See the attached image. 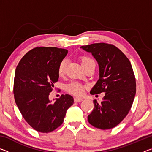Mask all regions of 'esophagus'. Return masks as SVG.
<instances>
[{
	"label": "esophagus",
	"instance_id": "esophagus-1",
	"mask_svg": "<svg viewBox=\"0 0 152 152\" xmlns=\"http://www.w3.org/2000/svg\"><path fill=\"white\" fill-rule=\"evenodd\" d=\"M82 101H83V99H81V98H79V97L74 98V102H81Z\"/></svg>",
	"mask_w": 152,
	"mask_h": 152
}]
</instances>
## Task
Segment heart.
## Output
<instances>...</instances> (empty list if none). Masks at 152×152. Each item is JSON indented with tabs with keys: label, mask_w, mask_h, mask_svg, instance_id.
<instances>
[{
	"label": "heart",
	"mask_w": 152,
	"mask_h": 152,
	"mask_svg": "<svg viewBox=\"0 0 152 152\" xmlns=\"http://www.w3.org/2000/svg\"><path fill=\"white\" fill-rule=\"evenodd\" d=\"M92 62H94V61L88 56H82L81 57V64L84 68H85L87 65H88L89 64ZM66 66L67 60L66 59H64L59 64L58 68V72L59 75L63 76L65 74ZM84 88H85V86L78 82H72L65 86V89L67 92H68L70 94L76 95V96H82L84 94Z\"/></svg>",
	"instance_id": "obj_1"
}]
</instances>
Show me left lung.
<instances>
[{
    "label": "left lung",
    "instance_id": "left-lung-1",
    "mask_svg": "<svg viewBox=\"0 0 152 152\" xmlns=\"http://www.w3.org/2000/svg\"><path fill=\"white\" fill-rule=\"evenodd\" d=\"M91 52L99 66V79L91 94L105 92L102 101H94L88 121L100 129L116 127L127 116L136 92V82L130 61L116 46L97 43L80 47Z\"/></svg>",
    "mask_w": 152,
    "mask_h": 152
}]
</instances>
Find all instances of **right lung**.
Instances as JSON below:
<instances>
[{"mask_svg":"<svg viewBox=\"0 0 152 152\" xmlns=\"http://www.w3.org/2000/svg\"><path fill=\"white\" fill-rule=\"evenodd\" d=\"M68 50L37 47L25 54L15 70L13 93L25 120L41 133H50L62 124L66 110L74 103L71 95L61 94L51 103L49 95L59 78V64Z\"/></svg>","mask_w":152,"mask_h":152,"instance_id":"right-lung-1","label":"right lung"}]
</instances>
